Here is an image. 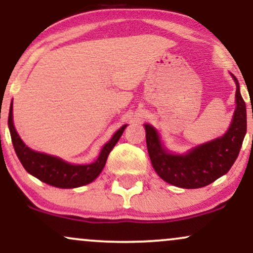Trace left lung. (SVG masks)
<instances>
[{"instance_id":"8db88e82","label":"left lung","mask_w":253,"mask_h":253,"mask_svg":"<svg viewBox=\"0 0 253 253\" xmlns=\"http://www.w3.org/2000/svg\"><path fill=\"white\" fill-rule=\"evenodd\" d=\"M233 78L237 84V108L231 127L221 138L200 145L184 156H176L165 151L157 130L145 125L151 163L165 182L185 189L206 187L227 173L236 162L246 133V106L240 95L238 80Z\"/></svg>"}]
</instances>
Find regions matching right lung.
Listing matches in <instances>:
<instances>
[{
    "label": "right lung",
    "mask_w": 253,
    "mask_h": 253,
    "mask_svg": "<svg viewBox=\"0 0 253 253\" xmlns=\"http://www.w3.org/2000/svg\"><path fill=\"white\" fill-rule=\"evenodd\" d=\"M8 126H9L11 141L15 150L17 158L28 173L37 177L43 183L53 185L58 188H76L81 185L88 184L94 181L106 165L107 158L110 151L118 143L120 136L123 135L127 125H124L120 129L113 135V138L103 146L100 156L94 163L86 165H72L66 163L57 157H52L45 153L36 152L31 150L20 139L13 124V103L9 109L8 117Z\"/></svg>",
    "instance_id": "add662e5"
}]
</instances>
